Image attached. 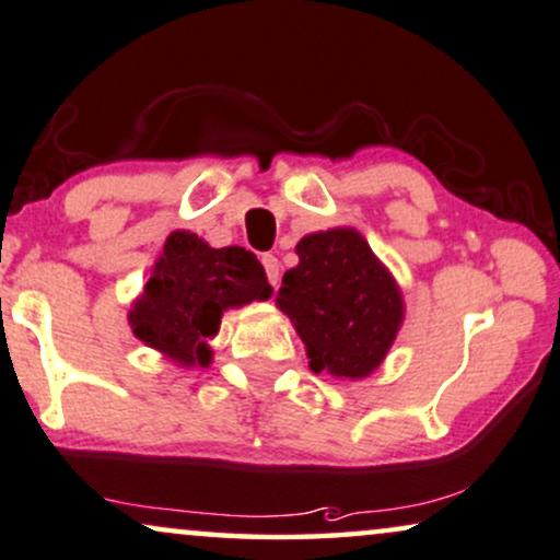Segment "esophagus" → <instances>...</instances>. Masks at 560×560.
Returning a JSON list of instances; mask_svg holds the SVG:
<instances>
[{"instance_id": "1", "label": "esophagus", "mask_w": 560, "mask_h": 560, "mask_svg": "<svg viewBox=\"0 0 560 560\" xmlns=\"http://www.w3.org/2000/svg\"><path fill=\"white\" fill-rule=\"evenodd\" d=\"M262 267H265V272H267V280H270V285L278 288V282H280V262H278V257H275V254H262Z\"/></svg>"}]
</instances>
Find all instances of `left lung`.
<instances>
[{
	"label": "left lung",
	"instance_id": "8db88e82",
	"mask_svg": "<svg viewBox=\"0 0 560 560\" xmlns=\"http://www.w3.org/2000/svg\"><path fill=\"white\" fill-rule=\"evenodd\" d=\"M301 262L282 275L278 306L301 334L314 373L365 377L381 365L404 318L394 278L352 229L303 236Z\"/></svg>",
	"mask_w": 560,
	"mask_h": 560
}]
</instances>
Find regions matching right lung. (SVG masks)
Here are the masks:
<instances>
[{
	"instance_id": "right-lung-1",
	"label": "right lung",
	"mask_w": 560,
	"mask_h": 560,
	"mask_svg": "<svg viewBox=\"0 0 560 560\" xmlns=\"http://www.w3.org/2000/svg\"><path fill=\"white\" fill-rule=\"evenodd\" d=\"M272 295L265 267L242 246H210L190 231H174L143 295L130 311V326L141 342L177 360L208 365V339L226 308Z\"/></svg>"
}]
</instances>
